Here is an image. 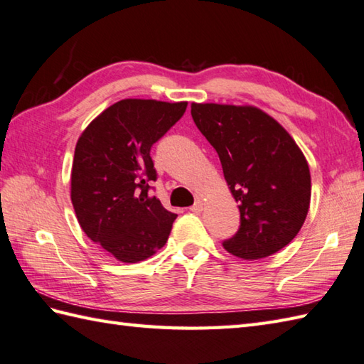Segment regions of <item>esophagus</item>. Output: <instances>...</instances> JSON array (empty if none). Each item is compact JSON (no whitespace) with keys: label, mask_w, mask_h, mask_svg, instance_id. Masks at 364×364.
Listing matches in <instances>:
<instances>
[{"label":"esophagus","mask_w":364,"mask_h":364,"mask_svg":"<svg viewBox=\"0 0 364 364\" xmlns=\"http://www.w3.org/2000/svg\"><path fill=\"white\" fill-rule=\"evenodd\" d=\"M192 213H202L203 211V202L202 200H196V203L191 206Z\"/></svg>","instance_id":"obj_1"}]
</instances>
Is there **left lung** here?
<instances>
[{
  "mask_svg": "<svg viewBox=\"0 0 364 364\" xmlns=\"http://www.w3.org/2000/svg\"><path fill=\"white\" fill-rule=\"evenodd\" d=\"M197 128L220 158L239 203L241 227L223 242L242 259H261L297 236L311 200L305 154L280 123L257 106L192 103Z\"/></svg>",
  "mask_w": 364,
  "mask_h": 364,
  "instance_id": "obj_1",
  "label": "left lung"
}]
</instances>
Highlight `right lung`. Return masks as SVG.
<instances>
[{
  "instance_id": "add662e5",
  "label": "right lung",
  "mask_w": 364,
  "mask_h": 364,
  "mask_svg": "<svg viewBox=\"0 0 364 364\" xmlns=\"http://www.w3.org/2000/svg\"><path fill=\"white\" fill-rule=\"evenodd\" d=\"M186 106L120 100L97 115L76 142L70 189L76 219L117 261H144L167 242L176 214L149 196V181L156 180L150 149Z\"/></svg>"
}]
</instances>
